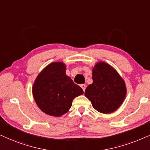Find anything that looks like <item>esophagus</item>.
<instances>
[{
  "mask_svg": "<svg viewBox=\"0 0 150 150\" xmlns=\"http://www.w3.org/2000/svg\"><path fill=\"white\" fill-rule=\"evenodd\" d=\"M80 86H81V88H82V89H83V92H85V90H86V85H85V84H81V85Z\"/></svg>",
  "mask_w": 150,
  "mask_h": 150,
  "instance_id": "34e87169",
  "label": "esophagus"
}]
</instances>
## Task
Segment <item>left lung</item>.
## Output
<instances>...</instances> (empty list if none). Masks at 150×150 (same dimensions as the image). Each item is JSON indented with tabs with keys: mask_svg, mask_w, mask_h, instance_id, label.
Instances as JSON below:
<instances>
[{
	"mask_svg": "<svg viewBox=\"0 0 150 150\" xmlns=\"http://www.w3.org/2000/svg\"><path fill=\"white\" fill-rule=\"evenodd\" d=\"M92 84L88 86L84 95L96 110L111 113L121 105L126 95L123 79L111 66L97 63L93 69Z\"/></svg>",
	"mask_w": 150,
	"mask_h": 150,
	"instance_id": "left-lung-1",
	"label": "left lung"
}]
</instances>
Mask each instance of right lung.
<instances>
[{
	"mask_svg": "<svg viewBox=\"0 0 150 150\" xmlns=\"http://www.w3.org/2000/svg\"><path fill=\"white\" fill-rule=\"evenodd\" d=\"M83 90L66 75V66L53 62L43 69L33 86V95L38 106L44 112L59 117L71 108L75 97Z\"/></svg>",
	"mask_w": 150,
	"mask_h": 150,
	"instance_id": "add662e5",
	"label": "right lung"
}]
</instances>
